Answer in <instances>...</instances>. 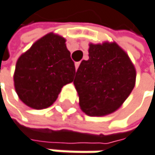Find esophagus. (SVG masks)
I'll return each mask as SVG.
<instances>
[{"instance_id": "34e87169", "label": "esophagus", "mask_w": 155, "mask_h": 155, "mask_svg": "<svg viewBox=\"0 0 155 155\" xmlns=\"http://www.w3.org/2000/svg\"><path fill=\"white\" fill-rule=\"evenodd\" d=\"M79 66H80V62H76V63H75V70H76V71L78 70Z\"/></svg>"}]
</instances>
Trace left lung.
Wrapping results in <instances>:
<instances>
[{"label": "left lung", "instance_id": "left-lung-1", "mask_svg": "<svg viewBox=\"0 0 155 155\" xmlns=\"http://www.w3.org/2000/svg\"><path fill=\"white\" fill-rule=\"evenodd\" d=\"M73 84L81 110L89 116H104L118 110L132 92L136 70L128 55L116 43L89 45Z\"/></svg>", "mask_w": 155, "mask_h": 155}]
</instances>
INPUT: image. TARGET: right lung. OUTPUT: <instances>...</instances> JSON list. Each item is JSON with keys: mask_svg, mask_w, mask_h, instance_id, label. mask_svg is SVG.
Returning <instances> with one entry per match:
<instances>
[{"mask_svg": "<svg viewBox=\"0 0 155 155\" xmlns=\"http://www.w3.org/2000/svg\"><path fill=\"white\" fill-rule=\"evenodd\" d=\"M63 37L48 33L17 59L14 74L16 94L32 109L55 102L61 88L73 81L74 62Z\"/></svg>", "mask_w": 155, "mask_h": 155, "instance_id": "obj_1", "label": "right lung"}]
</instances>
